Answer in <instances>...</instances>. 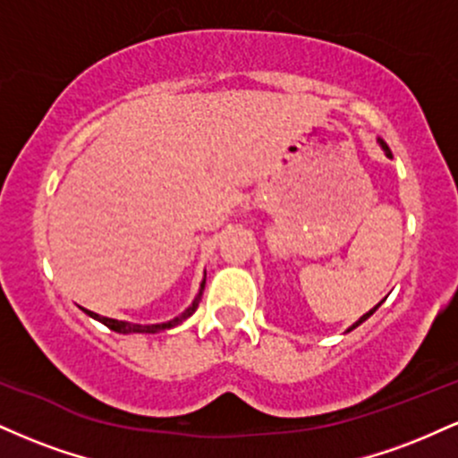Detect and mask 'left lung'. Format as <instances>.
I'll return each mask as SVG.
<instances>
[{
    "instance_id": "obj_1",
    "label": "left lung",
    "mask_w": 458,
    "mask_h": 458,
    "mask_svg": "<svg viewBox=\"0 0 458 458\" xmlns=\"http://www.w3.org/2000/svg\"><path fill=\"white\" fill-rule=\"evenodd\" d=\"M381 146H383V148H386V152H387V157H392V155H390V150H387V146H386V144H383V141H381ZM379 306H381V303H379ZM379 306H375V308H372V310H370V312H366V314H364V317H361L360 320H357V323H355V325H353V327H351V329H355V327H357V325H361V323H364V320H366L368 317H372V314H375V310H377V308H379ZM351 329H349V331H351Z\"/></svg>"
}]
</instances>
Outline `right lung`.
I'll return each instance as SVG.
<instances>
[{
  "label": "right lung",
  "mask_w": 458,
  "mask_h": 458,
  "mask_svg": "<svg viewBox=\"0 0 458 458\" xmlns=\"http://www.w3.org/2000/svg\"><path fill=\"white\" fill-rule=\"evenodd\" d=\"M202 288H204V282H202ZM199 299H202V291H199V295L196 297V301L189 306L185 312L181 314V317L174 318V320H167V323H161V325H133V323H124V320H115V318H107V317H101V314H94L90 310H83L86 314H90L92 318L101 320L105 327H109L112 331H118V334H157V331H163V329H170V327H176L178 323H182V320L191 317L193 312H196Z\"/></svg>",
  "instance_id": "add662e5"
}]
</instances>
